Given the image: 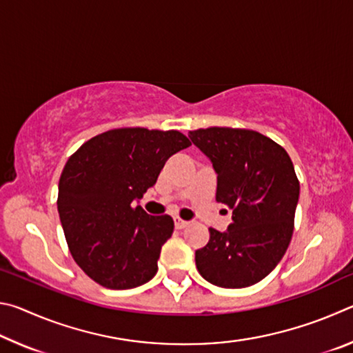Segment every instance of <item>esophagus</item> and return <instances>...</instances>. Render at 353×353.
<instances>
[{
    "instance_id": "obj_1",
    "label": "esophagus",
    "mask_w": 353,
    "mask_h": 353,
    "mask_svg": "<svg viewBox=\"0 0 353 353\" xmlns=\"http://www.w3.org/2000/svg\"><path fill=\"white\" fill-rule=\"evenodd\" d=\"M190 223L188 221H183V219H181V218H174V225H176V229H185V227H187Z\"/></svg>"
}]
</instances>
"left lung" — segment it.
<instances>
[{"instance_id":"1","label":"left lung","mask_w":353,"mask_h":353,"mask_svg":"<svg viewBox=\"0 0 353 353\" xmlns=\"http://www.w3.org/2000/svg\"><path fill=\"white\" fill-rule=\"evenodd\" d=\"M188 137L212 160L216 201L232 210L227 232L208 229L196 268L221 288H246L265 279L290 246L301 190L294 166L282 146L250 129L207 128Z\"/></svg>"}]
</instances>
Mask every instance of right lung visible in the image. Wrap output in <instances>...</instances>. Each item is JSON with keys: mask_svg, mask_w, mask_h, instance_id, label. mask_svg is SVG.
I'll list each match as a JSON object with an SVG mask.
<instances>
[{"mask_svg": "<svg viewBox=\"0 0 353 353\" xmlns=\"http://www.w3.org/2000/svg\"><path fill=\"white\" fill-rule=\"evenodd\" d=\"M190 145L179 130L121 128L93 137L68 159L59 181V216L74 261L101 286L129 290L155 276L174 221L151 216L134 201Z\"/></svg>", "mask_w": 353, "mask_h": 353, "instance_id": "1", "label": "right lung"}]
</instances>
